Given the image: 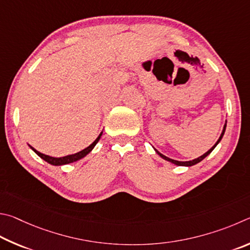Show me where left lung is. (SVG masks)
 Segmentation results:
<instances>
[{
  "label": "left lung",
  "instance_id": "1",
  "mask_svg": "<svg viewBox=\"0 0 250 250\" xmlns=\"http://www.w3.org/2000/svg\"><path fill=\"white\" fill-rule=\"evenodd\" d=\"M225 128H226V124L224 125V128H223V132H222V134H221V136H220V138H218V141L216 142V144L215 145H214L211 149H209L208 152H205L204 155H202L201 157H199V158H196V159H193V160H190V161H178V160H173V159H170V158H168V157H166L165 155H163V154H160V152L158 151V150H156V152L157 154H158L161 158H164L165 160H167V161H170V163H172V164H174V165H177V166H187V167H190V166H193V165H195V164H198V163H200V161H202L205 157L207 156H208L209 154H211V152L213 151V149L214 148L216 147V145L218 143L221 142V139L223 138V135H224V133H225Z\"/></svg>",
  "mask_w": 250,
  "mask_h": 250
}]
</instances>
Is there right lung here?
I'll return each mask as SVG.
<instances>
[{"label": "right lung", "mask_w": 250, "mask_h": 250, "mask_svg": "<svg viewBox=\"0 0 250 250\" xmlns=\"http://www.w3.org/2000/svg\"><path fill=\"white\" fill-rule=\"evenodd\" d=\"M101 136H102V133H101V134L99 135V137L96 138L95 141H94L93 143H92L89 147H86L85 149L79 151V152H77V154L69 155V156H64V157H60V158H55V157H50V156L43 155V154H42V152H39V151H37L36 149H34V148H33L32 146H30V148H32V149H33L35 152H36V154H37L39 157H41L42 159L47 161L48 164L54 165V166H61V165H67V164L74 163V161H77V160H79V159L83 158V157H85L92 149H93L96 144H98V142L100 141Z\"/></svg>", "instance_id": "obj_1"}]
</instances>
